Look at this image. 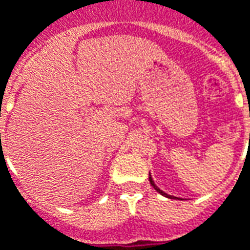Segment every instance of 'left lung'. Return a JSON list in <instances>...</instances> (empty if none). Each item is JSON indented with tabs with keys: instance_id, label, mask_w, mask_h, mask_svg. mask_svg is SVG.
I'll return each mask as SVG.
<instances>
[{
	"instance_id": "1",
	"label": "left lung",
	"mask_w": 250,
	"mask_h": 250,
	"mask_svg": "<svg viewBox=\"0 0 250 250\" xmlns=\"http://www.w3.org/2000/svg\"><path fill=\"white\" fill-rule=\"evenodd\" d=\"M149 181H150V185H152V186H153V189L156 190V191H157V193H160L161 196H166V197H167V198H176V197L169 196V194H167V193H164V191H163V190L159 189V188H157V186H156V185H154L153 179H152V176H150V175H149Z\"/></svg>"
}]
</instances>
